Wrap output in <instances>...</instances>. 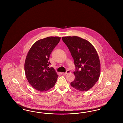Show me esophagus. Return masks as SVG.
<instances>
[{"instance_id":"1","label":"esophagus","mask_w":123,"mask_h":123,"mask_svg":"<svg viewBox=\"0 0 123 123\" xmlns=\"http://www.w3.org/2000/svg\"><path fill=\"white\" fill-rule=\"evenodd\" d=\"M70 73V70H67L66 71V72H65V73H64V75H66V74H69V73Z\"/></svg>"}]
</instances>
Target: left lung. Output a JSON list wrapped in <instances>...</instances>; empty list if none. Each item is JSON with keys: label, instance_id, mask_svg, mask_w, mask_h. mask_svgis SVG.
<instances>
[{"label": "left lung", "instance_id": "8db88e82", "mask_svg": "<svg viewBox=\"0 0 123 123\" xmlns=\"http://www.w3.org/2000/svg\"><path fill=\"white\" fill-rule=\"evenodd\" d=\"M74 59L76 70L75 80L70 83L73 88L87 91L98 81L100 72L99 56L89 41L78 36L62 37Z\"/></svg>", "mask_w": 123, "mask_h": 123}]
</instances>
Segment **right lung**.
I'll use <instances>...</instances> for the list:
<instances>
[{
    "label": "right lung",
    "mask_w": 123,
    "mask_h": 123,
    "mask_svg": "<svg viewBox=\"0 0 123 123\" xmlns=\"http://www.w3.org/2000/svg\"><path fill=\"white\" fill-rule=\"evenodd\" d=\"M60 37H48L35 42L26 56L24 70L30 84L38 91L44 92L53 88L59 76L49 61L50 55L59 43Z\"/></svg>",
    "instance_id": "right-lung-1"
}]
</instances>
